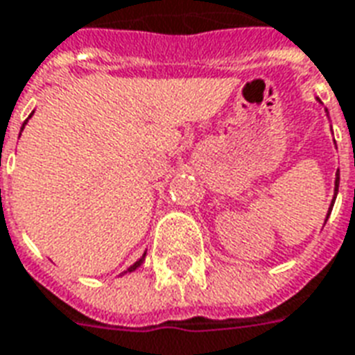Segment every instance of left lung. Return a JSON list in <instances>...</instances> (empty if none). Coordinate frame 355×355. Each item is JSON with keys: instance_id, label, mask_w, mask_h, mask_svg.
<instances>
[{"instance_id": "obj_1", "label": "left lung", "mask_w": 355, "mask_h": 355, "mask_svg": "<svg viewBox=\"0 0 355 355\" xmlns=\"http://www.w3.org/2000/svg\"><path fill=\"white\" fill-rule=\"evenodd\" d=\"M327 112V110H326ZM337 193H339V170H337V178H335V196H333V202H331V206H329V211H327V217L326 220L329 218V213H331L333 209V204H335V198H337Z\"/></svg>"}]
</instances>
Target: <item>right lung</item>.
Masks as SVG:
<instances>
[{
	"label": "right lung",
	"mask_w": 355,
	"mask_h": 355,
	"mask_svg": "<svg viewBox=\"0 0 355 355\" xmlns=\"http://www.w3.org/2000/svg\"><path fill=\"white\" fill-rule=\"evenodd\" d=\"M31 116H33V114H31ZM31 116H29V117H31ZM29 117H28V119H29ZM28 119H26V121H24V125L28 123ZM24 125H22V129H24ZM144 258H146V252H144V257L140 258V260H138V262L132 263V266H130V268L127 269V271H135V269H137V268H140V266H142V262H144ZM127 271H125V273H127Z\"/></svg>",
	"instance_id": "add662e5"
}]
</instances>
